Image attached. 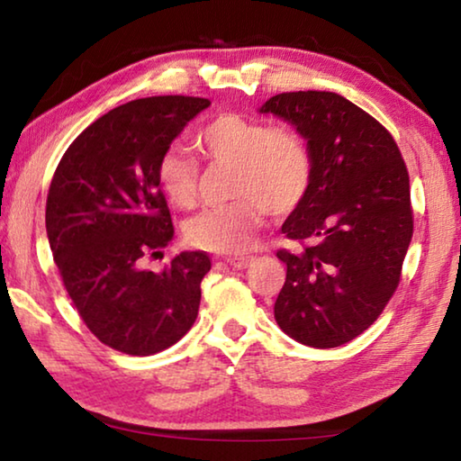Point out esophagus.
<instances>
[{
    "label": "esophagus",
    "mask_w": 461,
    "mask_h": 461,
    "mask_svg": "<svg viewBox=\"0 0 461 461\" xmlns=\"http://www.w3.org/2000/svg\"><path fill=\"white\" fill-rule=\"evenodd\" d=\"M254 260V256H230V258H225V262L236 270H246L248 267H252Z\"/></svg>",
    "instance_id": "esophagus-1"
}]
</instances>
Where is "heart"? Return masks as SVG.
I'll list each match as a JSON object with an SVG mask.
<instances>
[{
    "mask_svg": "<svg viewBox=\"0 0 461 461\" xmlns=\"http://www.w3.org/2000/svg\"><path fill=\"white\" fill-rule=\"evenodd\" d=\"M201 156L213 165H231L228 205L212 207L186 223L189 244L217 254L246 252L270 215H288L313 183V154L299 130L286 123L225 112L194 134ZM156 181L178 209H189L199 193V162L181 146H170L156 162Z\"/></svg>",
    "mask_w": 461,
    "mask_h": 461,
    "instance_id": "b5f03b06",
    "label": "heart"
}]
</instances>
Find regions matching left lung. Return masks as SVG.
Here are the masks:
<instances>
[{"instance_id": "obj_1", "label": "left lung", "mask_w": 461, "mask_h": 461, "mask_svg": "<svg viewBox=\"0 0 461 461\" xmlns=\"http://www.w3.org/2000/svg\"><path fill=\"white\" fill-rule=\"evenodd\" d=\"M260 112L294 126L313 154L309 194L283 223L303 248L276 252L286 280L275 319L305 346H343L376 321L401 283L412 238L407 165L390 131L338 93H278Z\"/></svg>"}]
</instances>
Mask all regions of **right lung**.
Masks as SVG:
<instances>
[{"mask_svg":"<svg viewBox=\"0 0 461 461\" xmlns=\"http://www.w3.org/2000/svg\"><path fill=\"white\" fill-rule=\"evenodd\" d=\"M212 101L136 99L85 128L62 154L46 199V233L77 313L95 338L130 356L176 343L199 313L205 252H181L162 272L144 267L173 240L156 162Z\"/></svg>","mask_w":461,"mask_h":461,"instance_id":"obj_1","label":"right lung"}]
</instances>
